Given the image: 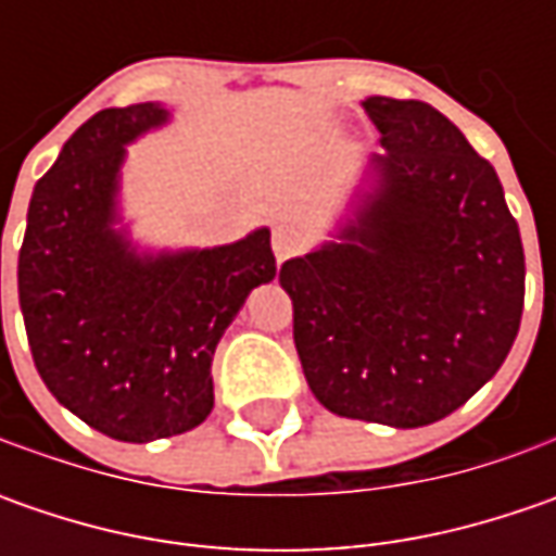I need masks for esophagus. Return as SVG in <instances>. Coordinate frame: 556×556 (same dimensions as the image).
<instances>
[{
	"label": "esophagus",
	"mask_w": 556,
	"mask_h": 556,
	"mask_svg": "<svg viewBox=\"0 0 556 556\" xmlns=\"http://www.w3.org/2000/svg\"><path fill=\"white\" fill-rule=\"evenodd\" d=\"M303 244H306V235L296 225H275V231H271V250H275V260L278 263H285L288 256H296L303 250Z\"/></svg>",
	"instance_id": "obj_1"
}]
</instances>
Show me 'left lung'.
<instances>
[{
    "mask_svg": "<svg viewBox=\"0 0 556 556\" xmlns=\"http://www.w3.org/2000/svg\"><path fill=\"white\" fill-rule=\"evenodd\" d=\"M380 132L331 241L281 266L315 399L399 430L489 383L523 315L526 260L492 163L427 101L368 96Z\"/></svg>",
    "mask_w": 556,
    "mask_h": 556,
    "instance_id": "left-lung-1",
    "label": "left lung"
}]
</instances>
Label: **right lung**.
Masks as SVG:
<instances>
[{
	"label": "right lung",
	"instance_id": "1",
	"mask_svg": "<svg viewBox=\"0 0 556 556\" xmlns=\"http://www.w3.org/2000/svg\"><path fill=\"white\" fill-rule=\"evenodd\" d=\"M169 119L161 101L86 119L33 188L17 256V300L42 383L119 442L179 437L206 420L216 343L250 290L278 271L266 225L223 247L132 241L119 210L126 144Z\"/></svg>",
	"mask_w": 556,
	"mask_h": 556
}]
</instances>
